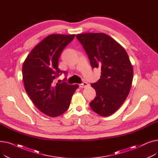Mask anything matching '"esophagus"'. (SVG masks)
<instances>
[{"instance_id": "esophagus-1", "label": "esophagus", "mask_w": 158, "mask_h": 158, "mask_svg": "<svg viewBox=\"0 0 158 158\" xmlns=\"http://www.w3.org/2000/svg\"><path fill=\"white\" fill-rule=\"evenodd\" d=\"M89 85V84L86 82H82L81 84H79V87L80 88H86V86H88Z\"/></svg>"}]
</instances>
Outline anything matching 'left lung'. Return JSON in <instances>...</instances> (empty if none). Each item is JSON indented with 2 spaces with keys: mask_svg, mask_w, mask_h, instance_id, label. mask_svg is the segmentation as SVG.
I'll return each instance as SVG.
<instances>
[{
  "mask_svg": "<svg viewBox=\"0 0 158 158\" xmlns=\"http://www.w3.org/2000/svg\"><path fill=\"white\" fill-rule=\"evenodd\" d=\"M93 69L100 68L101 76L91 84L96 97L89 103L98 114L108 117L117 111L127 97L133 79V68L126 50L104 33L76 35Z\"/></svg>",
  "mask_w": 158,
  "mask_h": 158,
  "instance_id": "1",
  "label": "left lung"
}]
</instances>
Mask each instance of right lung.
I'll return each instance as SVG.
<instances>
[{
	"mask_svg": "<svg viewBox=\"0 0 158 158\" xmlns=\"http://www.w3.org/2000/svg\"><path fill=\"white\" fill-rule=\"evenodd\" d=\"M75 35L54 34L45 38L30 52L22 66L24 87L31 100L45 114L57 117L69 109L78 85L56 83L62 73L58 60ZM63 73H66V72Z\"/></svg>",
	"mask_w": 158,
	"mask_h": 158,
	"instance_id": "obj_1",
	"label": "right lung"
}]
</instances>
